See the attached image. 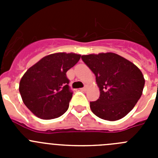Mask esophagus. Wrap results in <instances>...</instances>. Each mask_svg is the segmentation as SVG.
Returning <instances> with one entry per match:
<instances>
[{
    "label": "esophagus",
    "mask_w": 158,
    "mask_h": 158,
    "mask_svg": "<svg viewBox=\"0 0 158 158\" xmlns=\"http://www.w3.org/2000/svg\"><path fill=\"white\" fill-rule=\"evenodd\" d=\"M87 88H88V86L85 85L84 88H81V90H82V91H85L86 89H87Z\"/></svg>",
    "instance_id": "esophagus-1"
}]
</instances>
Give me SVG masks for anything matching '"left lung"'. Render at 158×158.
<instances>
[{
    "instance_id": "1",
    "label": "left lung",
    "mask_w": 158,
    "mask_h": 158,
    "mask_svg": "<svg viewBox=\"0 0 158 158\" xmlns=\"http://www.w3.org/2000/svg\"><path fill=\"white\" fill-rule=\"evenodd\" d=\"M81 58L95 74L100 89L98 100L90 102L92 111L108 121L126 116L142 94L145 79L140 69L115 53L91 54Z\"/></svg>"
}]
</instances>
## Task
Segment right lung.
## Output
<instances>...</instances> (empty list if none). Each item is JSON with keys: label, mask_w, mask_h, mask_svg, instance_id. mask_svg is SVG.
<instances>
[{"label": "right lung", "mask_w": 158, "mask_h": 158, "mask_svg": "<svg viewBox=\"0 0 158 158\" xmlns=\"http://www.w3.org/2000/svg\"><path fill=\"white\" fill-rule=\"evenodd\" d=\"M80 58L81 54L75 53H54L43 57L26 71L19 81V93L35 116L52 119L68 110L73 93L66 72Z\"/></svg>", "instance_id": "1"}]
</instances>
